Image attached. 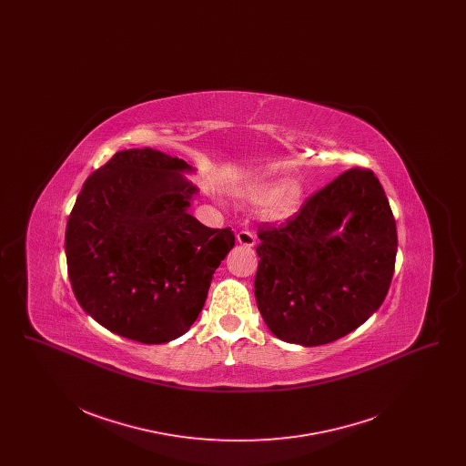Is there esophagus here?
I'll return each mask as SVG.
<instances>
[{"mask_svg":"<svg viewBox=\"0 0 466 466\" xmlns=\"http://www.w3.org/2000/svg\"><path fill=\"white\" fill-rule=\"evenodd\" d=\"M238 243L243 244V246H248V248L255 246V243H257L255 234H253V232H249V230H241V232H238Z\"/></svg>","mask_w":466,"mask_h":466,"instance_id":"34e87169","label":"esophagus"}]
</instances>
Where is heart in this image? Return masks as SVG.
<instances>
[{
	"instance_id": "heart-1",
	"label": "heart",
	"mask_w": 466,
	"mask_h": 466,
	"mask_svg": "<svg viewBox=\"0 0 466 466\" xmlns=\"http://www.w3.org/2000/svg\"><path fill=\"white\" fill-rule=\"evenodd\" d=\"M302 188L297 181H287L279 187L264 185L251 192V199L266 204V211L272 218H287L293 215L302 202Z\"/></svg>"
}]
</instances>
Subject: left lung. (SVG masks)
I'll use <instances>...</instances> for the list:
<instances>
[{
	"label": "left lung",
	"instance_id": "8db88e82",
	"mask_svg": "<svg viewBox=\"0 0 466 466\" xmlns=\"http://www.w3.org/2000/svg\"><path fill=\"white\" fill-rule=\"evenodd\" d=\"M342 221L345 230L334 232ZM258 310L278 339L333 342L386 299L397 258V223L370 169L351 167L279 225L258 227Z\"/></svg>",
	"mask_w": 466,
	"mask_h": 466
}]
</instances>
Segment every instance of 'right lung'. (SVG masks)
I'll return each mask as SVG.
<instances>
[{"instance_id":"obj_1","label":"right lung","mask_w":466,"mask_h":466,"mask_svg":"<svg viewBox=\"0 0 466 466\" xmlns=\"http://www.w3.org/2000/svg\"><path fill=\"white\" fill-rule=\"evenodd\" d=\"M190 166L152 148L116 152L69 213L67 276L82 306L110 332L162 344L187 332L215 270L236 243L187 213Z\"/></svg>"}]
</instances>
